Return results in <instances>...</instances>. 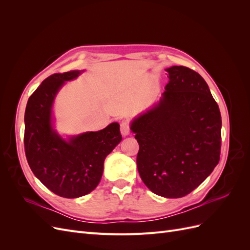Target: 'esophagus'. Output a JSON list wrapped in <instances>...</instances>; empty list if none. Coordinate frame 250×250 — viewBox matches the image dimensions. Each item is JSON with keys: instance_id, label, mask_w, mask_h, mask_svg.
<instances>
[{"instance_id": "esophagus-1", "label": "esophagus", "mask_w": 250, "mask_h": 250, "mask_svg": "<svg viewBox=\"0 0 250 250\" xmlns=\"http://www.w3.org/2000/svg\"><path fill=\"white\" fill-rule=\"evenodd\" d=\"M120 130H121V133H122L123 137H127V135H129V133H130L129 123L126 122V121H123V122L120 125Z\"/></svg>"}]
</instances>
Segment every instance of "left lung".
I'll list each match as a JSON object with an SVG mask.
<instances>
[{"mask_svg": "<svg viewBox=\"0 0 250 250\" xmlns=\"http://www.w3.org/2000/svg\"><path fill=\"white\" fill-rule=\"evenodd\" d=\"M169 82L160 101L134 118L130 129L140 150L143 183L166 198L190 194L220 160L221 115L200 75L187 66L166 69Z\"/></svg>", "mask_w": 250, "mask_h": 250, "instance_id": "8db88e82", "label": "left lung"}]
</instances>
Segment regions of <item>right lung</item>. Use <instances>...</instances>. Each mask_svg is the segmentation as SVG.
Wrapping results in <instances>:
<instances>
[{
	"instance_id": "obj_1",
	"label": "right lung",
	"mask_w": 250,
	"mask_h": 250,
	"mask_svg": "<svg viewBox=\"0 0 250 250\" xmlns=\"http://www.w3.org/2000/svg\"><path fill=\"white\" fill-rule=\"evenodd\" d=\"M82 72L51 75L30 96L25 111L24 144L30 168L42 185L64 198H78L95 190L105 157L122 141L117 122L66 140L54 129L52 108L58 90Z\"/></svg>"
}]
</instances>
